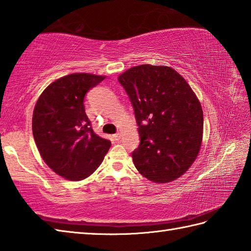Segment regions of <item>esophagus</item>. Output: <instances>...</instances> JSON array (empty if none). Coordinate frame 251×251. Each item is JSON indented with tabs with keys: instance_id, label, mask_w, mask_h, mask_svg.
<instances>
[{
	"instance_id": "34e87169",
	"label": "esophagus",
	"mask_w": 251,
	"mask_h": 251,
	"mask_svg": "<svg viewBox=\"0 0 251 251\" xmlns=\"http://www.w3.org/2000/svg\"><path fill=\"white\" fill-rule=\"evenodd\" d=\"M113 137H114V139H115V140H119V139H121V132H116V134H114V135H113Z\"/></svg>"
}]
</instances>
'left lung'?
<instances>
[{
  "label": "left lung",
  "mask_w": 251,
  "mask_h": 251,
  "mask_svg": "<svg viewBox=\"0 0 251 251\" xmlns=\"http://www.w3.org/2000/svg\"><path fill=\"white\" fill-rule=\"evenodd\" d=\"M140 136L132 161L143 177L167 183L194 163L202 139L204 116L196 95L170 67L141 65L122 73Z\"/></svg>",
  "instance_id": "8db88e82"
}]
</instances>
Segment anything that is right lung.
Here are the masks:
<instances>
[{"mask_svg":"<svg viewBox=\"0 0 251 251\" xmlns=\"http://www.w3.org/2000/svg\"><path fill=\"white\" fill-rule=\"evenodd\" d=\"M105 76L72 73L47 86L35 104L32 131L42 158L65 179L89 177L111 142L96 135L85 113L84 98Z\"/></svg>","mask_w":251,"mask_h":251,"instance_id":"add662e5","label":"right lung"}]
</instances>
